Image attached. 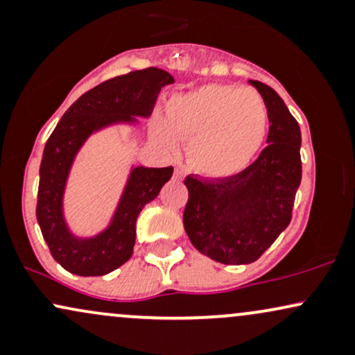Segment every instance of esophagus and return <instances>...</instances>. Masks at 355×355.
<instances>
[{
    "mask_svg": "<svg viewBox=\"0 0 355 355\" xmlns=\"http://www.w3.org/2000/svg\"><path fill=\"white\" fill-rule=\"evenodd\" d=\"M183 177V172L180 168H175V172H173V178H182Z\"/></svg>",
    "mask_w": 355,
    "mask_h": 355,
    "instance_id": "1",
    "label": "esophagus"
}]
</instances>
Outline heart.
<instances>
[{
	"label": "heart",
	"mask_w": 355,
	"mask_h": 355,
	"mask_svg": "<svg viewBox=\"0 0 355 355\" xmlns=\"http://www.w3.org/2000/svg\"><path fill=\"white\" fill-rule=\"evenodd\" d=\"M166 123L155 133L166 145L187 141V158L207 177H229L250 164L267 133L268 110L255 89L207 85L178 95L165 108Z\"/></svg>",
	"instance_id": "1"
}]
</instances>
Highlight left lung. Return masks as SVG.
I'll return each instance as SVG.
<instances>
[{
  "label": "left lung",
  "mask_w": 355,
  "mask_h": 355,
  "mask_svg": "<svg viewBox=\"0 0 355 355\" xmlns=\"http://www.w3.org/2000/svg\"><path fill=\"white\" fill-rule=\"evenodd\" d=\"M250 83L267 105L268 145L232 177L185 178L187 235L198 252L225 266L255 262L287 229L302 178L299 123L274 88Z\"/></svg>",
  "instance_id": "8db88e82"
}]
</instances>
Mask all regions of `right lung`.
Wrapping results in <instances>:
<instances>
[{"instance_id": "1", "label": "right lung", "mask_w": 355, "mask_h": 355, "mask_svg": "<svg viewBox=\"0 0 355 355\" xmlns=\"http://www.w3.org/2000/svg\"><path fill=\"white\" fill-rule=\"evenodd\" d=\"M172 83L170 73L155 67L110 78L81 95L48 138L40 165L36 218L53 259L64 270L83 277L105 275L132 257L138 215L170 180L173 166L133 168L112 225L88 240L75 239L64 225L61 214L64 183L73 158L93 130L128 121L132 115L148 116L160 89Z\"/></svg>"}]
</instances>
